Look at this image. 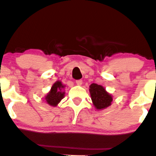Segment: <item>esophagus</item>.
Returning <instances> with one entry per match:
<instances>
[{"instance_id": "obj_1", "label": "esophagus", "mask_w": 156, "mask_h": 156, "mask_svg": "<svg viewBox=\"0 0 156 156\" xmlns=\"http://www.w3.org/2000/svg\"><path fill=\"white\" fill-rule=\"evenodd\" d=\"M75 83H76L77 85H79V86H80V85L82 84V83H83V81H82V80H77Z\"/></svg>"}]
</instances>
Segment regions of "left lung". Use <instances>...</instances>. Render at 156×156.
Listing matches in <instances>:
<instances>
[{
	"mask_svg": "<svg viewBox=\"0 0 156 156\" xmlns=\"http://www.w3.org/2000/svg\"><path fill=\"white\" fill-rule=\"evenodd\" d=\"M91 98L95 108L98 109H105L111 105L112 97L101 85L92 83L90 87Z\"/></svg>",
	"mask_w": 156,
	"mask_h": 156,
	"instance_id": "1",
	"label": "left lung"
}]
</instances>
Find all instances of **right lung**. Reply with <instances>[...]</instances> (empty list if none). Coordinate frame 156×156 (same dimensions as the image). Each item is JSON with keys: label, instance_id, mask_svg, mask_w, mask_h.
<instances>
[{"label": "right lung", "instance_id": "1", "mask_svg": "<svg viewBox=\"0 0 156 156\" xmlns=\"http://www.w3.org/2000/svg\"><path fill=\"white\" fill-rule=\"evenodd\" d=\"M64 88V85L61 81H57L53 84L50 92L47 94L45 99L49 105H57L64 96V92H62V89Z\"/></svg>", "mask_w": 156, "mask_h": 156}]
</instances>
